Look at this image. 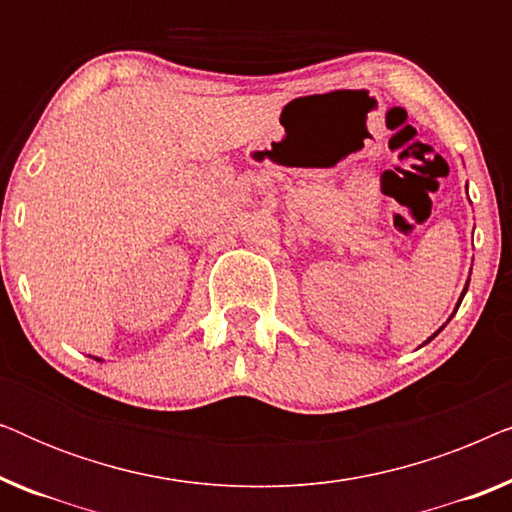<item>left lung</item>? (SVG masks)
<instances>
[{
	"label": "left lung",
	"mask_w": 512,
	"mask_h": 512,
	"mask_svg": "<svg viewBox=\"0 0 512 512\" xmlns=\"http://www.w3.org/2000/svg\"><path fill=\"white\" fill-rule=\"evenodd\" d=\"M466 291H468V282H466V286H464V291H461V298H459V303H457V307H454L452 317H454V314H457V310H459V305H461V300H464V296H466ZM452 317H450V319H452ZM450 319H447V324H450ZM443 328H445V324H443V326H440V328H438V331H436V333H433V335H431V338H429V340H426V342H431L433 338H436V335H438L440 331H443ZM426 342H424V345H426Z\"/></svg>",
	"instance_id": "obj_1"
}]
</instances>
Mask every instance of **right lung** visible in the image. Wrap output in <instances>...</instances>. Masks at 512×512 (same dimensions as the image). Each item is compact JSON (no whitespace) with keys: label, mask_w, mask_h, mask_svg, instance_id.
<instances>
[{"label":"right lung","mask_w":512,"mask_h":512,"mask_svg":"<svg viewBox=\"0 0 512 512\" xmlns=\"http://www.w3.org/2000/svg\"><path fill=\"white\" fill-rule=\"evenodd\" d=\"M93 359H95V361H102V359H97V356H93Z\"/></svg>","instance_id":"obj_1"}]
</instances>
